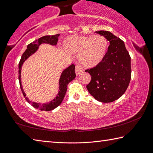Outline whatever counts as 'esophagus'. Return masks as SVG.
Masks as SVG:
<instances>
[{
	"mask_svg": "<svg viewBox=\"0 0 153 153\" xmlns=\"http://www.w3.org/2000/svg\"><path fill=\"white\" fill-rule=\"evenodd\" d=\"M84 71V69H83L82 67L79 65H76V75H79L82 74V72Z\"/></svg>",
	"mask_w": 153,
	"mask_h": 153,
	"instance_id": "34e87169",
	"label": "esophagus"
}]
</instances>
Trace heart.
Listing matches in <instances>:
<instances>
[{"instance_id": "obj_1", "label": "heart", "mask_w": 153, "mask_h": 153, "mask_svg": "<svg viewBox=\"0 0 153 153\" xmlns=\"http://www.w3.org/2000/svg\"><path fill=\"white\" fill-rule=\"evenodd\" d=\"M63 47L70 53H80L79 61L84 66L94 67L105 56L108 41L101 35L69 36L65 39Z\"/></svg>"}]
</instances>
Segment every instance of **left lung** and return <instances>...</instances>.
I'll use <instances>...</instances> for the list:
<instances>
[{
    "instance_id": "8db88e82",
    "label": "left lung",
    "mask_w": 153,
    "mask_h": 153,
    "mask_svg": "<svg viewBox=\"0 0 153 153\" xmlns=\"http://www.w3.org/2000/svg\"><path fill=\"white\" fill-rule=\"evenodd\" d=\"M109 41L107 52L100 63L86 69L91 76L86 86L98 101L111 102L122 96L131 79V57L122 40L107 31L96 32Z\"/></svg>"
}]
</instances>
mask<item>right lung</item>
I'll use <instances>...</instances> for the list:
<instances>
[{"label":"right lung","mask_w":153,"mask_h":153,"mask_svg":"<svg viewBox=\"0 0 153 153\" xmlns=\"http://www.w3.org/2000/svg\"><path fill=\"white\" fill-rule=\"evenodd\" d=\"M59 34L53 35V36H42L38 40L33 41V42L29 44L27 46V49L23 53L22 56V58L20 59V61L19 63V82L20 85V88L22 90V92L23 93V95L25 97V100L31 104L32 106L37 109H40L41 111H49L53 110L61 105V103L63 101V98L65 95V93L67 89V85L70 82H71L75 77H76V73H75V65L74 64L71 65L69 67H67L66 69H65L63 73H62L60 79H59V92L55 99L52 100L51 102L49 103H46V104H40V103H36L30 101L26 97V95L24 92L22 88V83H21V69H22V66L24 62L26 60V59L29 57V56L32 55V54L34 53L38 48V46L40 45L42 43H48L52 45H56L57 44L58 40H59Z\"/></svg>","instance_id":"1"}]
</instances>
